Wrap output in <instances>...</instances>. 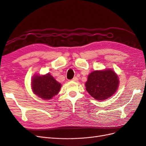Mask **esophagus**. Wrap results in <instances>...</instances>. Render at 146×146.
I'll use <instances>...</instances> for the list:
<instances>
[{
  "instance_id": "esophagus-1",
  "label": "esophagus",
  "mask_w": 146,
  "mask_h": 146,
  "mask_svg": "<svg viewBox=\"0 0 146 146\" xmlns=\"http://www.w3.org/2000/svg\"><path fill=\"white\" fill-rule=\"evenodd\" d=\"M72 81L77 82V81H78V78H77V77H74V78L72 79Z\"/></svg>"
}]
</instances>
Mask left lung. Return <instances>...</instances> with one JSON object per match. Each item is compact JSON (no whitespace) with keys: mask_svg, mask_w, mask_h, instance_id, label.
<instances>
[{"mask_svg":"<svg viewBox=\"0 0 146 146\" xmlns=\"http://www.w3.org/2000/svg\"><path fill=\"white\" fill-rule=\"evenodd\" d=\"M117 74L111 69L94 70L88 76L86 90L92 98L103 100L111 97L118 88Z\"/></svg>","mask_w":146,"mask_h":146,"instance_id":"1","label":"left lung"}]
</instances>
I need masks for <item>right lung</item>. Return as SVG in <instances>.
I'll return each instance as SVG.
<instances>
[{"label": "right lung", "instance_id": "obj_1", "mask_svg": "<svg viewBox=\"0 0 146 146\" xmlns=\"http://www.w3.org/2000/svg\"><path fill=\"white\" fill-rule=\"evenodd\" d=\"M61 86V84L49 74L43 76H35L32 82L34 93L45 100L50 99L58 94Z\"/></svg>", "mask_w": 146, "mask_h": 146}]
</instances>
